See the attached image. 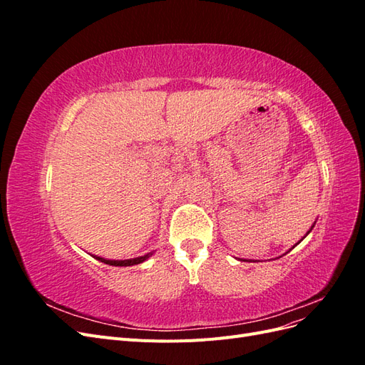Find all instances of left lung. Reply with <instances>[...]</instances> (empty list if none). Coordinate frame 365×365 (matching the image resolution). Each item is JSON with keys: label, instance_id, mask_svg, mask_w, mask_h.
<instances>
[{"label": "left lung", "instance_id": "left-lung-1", "mask_svg": "<svg viewBox=\"0 0 365 365\" xmlns=\"http://www.w3.org/2000/svg\"><path fill=\"white\" fill-rule=\"evenodd\" d=\"M309 231H311V230H309ZM309 231H307V233H309Z\"/></svg>", "mask_w": 365, "mask_h": 365}]
</instances>
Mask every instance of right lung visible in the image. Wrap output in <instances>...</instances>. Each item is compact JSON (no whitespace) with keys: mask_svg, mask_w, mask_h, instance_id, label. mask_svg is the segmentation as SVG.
<instances>
[{"mask_svg":"<svg viewBox=\"0 0 365 365\" xmlns=\"http://www.w3.org/2000/svg\"><path fill=\"white\" fill-rule=\"evenodd\" d=\"M148 257H149V254H146V256H143V257L129 259V260H106V259H102V257H96V259L106 263V264H113V267H130V264H137V263L145 262Z\"/></svg>","mask_w":365,"mask_h":365,"instance_id":"1","label":"right lung"}]
</instances>
